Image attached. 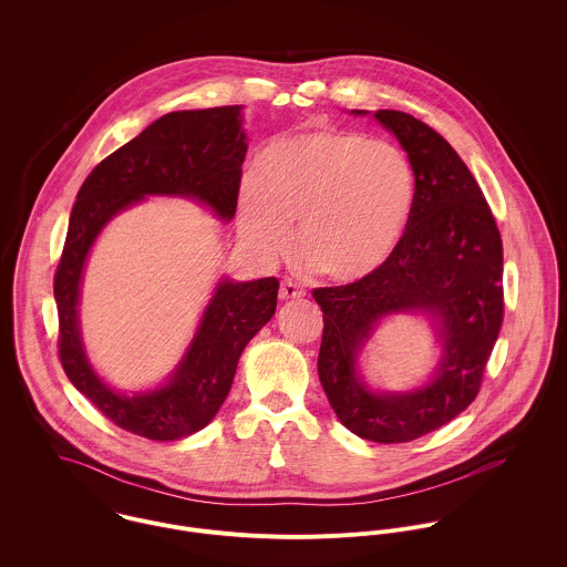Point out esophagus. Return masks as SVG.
I'll use <instances>...</instances> for the list:
<instances>
[{
    "mask_svg": "<svg viewBox=\"0 0 567 567\" xmlns=\"http://www.w3.org/2000/svg\"><path fill=\"white\" fill-rule=\"evenodd\" d=\"M306 295V290L303 288H299L295 281H290V279H286L284 284H281V288H279V299L281 301H290V299H301Z\"/></svg>",
    "mask_w": 567,
    "mask_h": 567,
    "instance_id": "esophagus-1",
    "label": "esophagus"
}]
</instances>
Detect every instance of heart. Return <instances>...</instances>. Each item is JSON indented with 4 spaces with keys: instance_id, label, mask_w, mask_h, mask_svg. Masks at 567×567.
<instances>
[{
    "instance_id": "obj_1",
    "label": "heart",
    "mask_w": 567,
    "mask_h": 567,
    "mask_svg": "<svg viewBox=\"0 0 567 567\" xmlns=\"http://www.w3.org/2000/svg\"><path fill=\"white\" fill-rule=\"evenodd\" d=\"M414 196V172L398 146L321 124L259 155L238 192V225L244 243L272 259L297 220V252L319 275L349 284L393 257Z\"/></svg>"
}]
</instances>
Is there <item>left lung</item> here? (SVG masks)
Segmentation results:
<instances>
[{
	"label": "left lung",
	"mask_w": 567,
	"mask_h": 567,
	"mask_svg": "<svg viewBox=\"0 0 567 567\" xmlns=\"http://www.w3.org/2000/svg\"><path fill=\"white\" fill-rule=\"evenodd\" d=\"M367 115V111H351ZM373 117L414 172V209L393 257L364 279L317 288L323 310L319 378L340 423L373 443L414 441L461 414L481 391L502 324V240L483 189L458 153L402 111ZM423 313L440 342L431 378L410 392H373L357 360L382 320Z\"/></svg>",
	"instance_id": "8db88e82"
}]
</instances>
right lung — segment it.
Here are the masks:
<instances>
[{
    "label": "right lung",
    "mask_w": 567,
    "mask_h": 567,
    "mask_svg": "<svg viewBox=\"0 0 567 567\" xmlns=\"http://www.w3.org/2000/svg\"><path fill=\"white\" fill-rule=\"evenodd\" d=\"M243 122V106L163 115L93 167L70 216L54 275L63 369L106 419L151 441L189 436L216 416L231 391L244 347L275 315L279 281L223 277L167 380L157 389L128 395L109 386L86 358L79 315L84 264L102 229L146 196L196 200L229 223L236 216L248 148Z\"/></svg>",
    "instance_id": "obj_1"
}]
</instances>
